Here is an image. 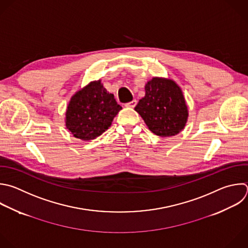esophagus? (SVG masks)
Returning a JSON list of instances; mask_svg holds the SVG:
<instances>
[{"mask_svg":"<svg viewBox=\"0 0 248 248\" xmlns=\"http://www.w3.org/2000/svg\"><path fill=\"white\" fill-rule=\"evenodd\" d=\"M136 104H137V101L134 99V100H132V101L126 103L125 106H126V107H129V108H134V107L136 106Z\"/></svg>","mask_w":248,"mask_h":248,"instance_id":"34e87169","label":"esophagus"}]
</instances>
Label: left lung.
<instances>
[{
    "label": "left lung",
    "instance_id": "left-lung-1",
    "mask_svg": "<svg viewBox=\"0 0 248 248\" xmlns=\"http://www.w3.org/2000/svg\"><path fill=\"white\" fill-rule=\"evenodd\" d=\"M134 110L157 136L170 137L184 129L189 111L181 88L171 78L154 77Z\"/></svg>",
    "mask_w": 248,
    "mask_h": 248
}]
</instances>
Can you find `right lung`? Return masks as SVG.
Wrapping results in <instances>:
<instances>
[{"instance_id": "obj_1", "label": "right lung", "mask_w": 248, "mask_h": 248, "mask_svg": "<svg viewBox=\"0 0 248 248\" xmlns=\"http://www.w3.org/2000/svg\"><path fill=\"white\" fill-rule=\"evenodd\" d=\"M122 110L100 79L91 81L70 99L65 114L66 127L74 137L90 141L100 136Z\"/></svg>"}]
</instances>
